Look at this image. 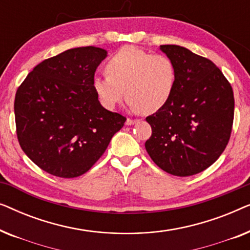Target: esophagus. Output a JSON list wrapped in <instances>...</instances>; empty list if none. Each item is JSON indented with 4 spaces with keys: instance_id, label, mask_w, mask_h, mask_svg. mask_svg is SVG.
<instances>
[{
    "instance_id": "1",
    "label": "esophagus",
    "mask_w": 250,
    "mask_h": 250,
    "mask_svg": "<svg viewBox=\"0 0 250 250\" xmlns=\"http://www.w3.org/2000/svg\"><path fill=\"white\" fill-rule=\"evenodd\" d=\"M138 122V119H133V118H127L126 119V125H133Z\"/></svg>"
}]
</instances>
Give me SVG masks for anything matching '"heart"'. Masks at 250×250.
<instances>
[{
    "label": "heart",
    "mask_w": 250,
    "mask_h": 250,
    "mask_svg": "<svg viewBox=\"0 0 250 250\" xmlns=\"http://www.w3.org/2000/svg\"><path fill=\"white\" fill-rule=\"evenodd\" d=\"M108 75L93 77V88L101 104L114 109L125 94L129 107L146 115L162 110L172 99L177 84L175 64L164 54L126 45L109 58Z\"/></svg>",
    "instance_id": "1"
}]
</instances>
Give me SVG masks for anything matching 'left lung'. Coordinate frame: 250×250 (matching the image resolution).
<instances>
[{"label": "left lung", "mask_w": 250, "mask_h": 250, "mask_svg": "<svg viewBox=\"0 0 250 250\" xmlns=\"http://www.w3.org/2000/svg\"><path fill=\"white\" fill-rule=\"evenodd\" d=\"M177 70L166 107L148 116L146 149L166 173L190 176L216 162L227 148L234 116L231 84L213 61L179 45H160Z\"/></svg>", "instance_id": "8db88e82"}]
</instances>
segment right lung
<instances>
[{
	"instance_id": "obj_1",
	"label": "right lung",
	"mask_w": 250,
	"mask_h": 250,
	"mask_svg": "<svg viewBox=\"0 0 250 250\" xmlns=\"http://www.w3.org/2000/svg\"><path fill=\"white\" fill-rule=\"evenodd\" d=\"M107 51L75 47L34 67L15 98L17 138L22 151L51 175L86 173L104 155L126 117L100 104L95 70Z\"/></svg>"
}]
</instances>
